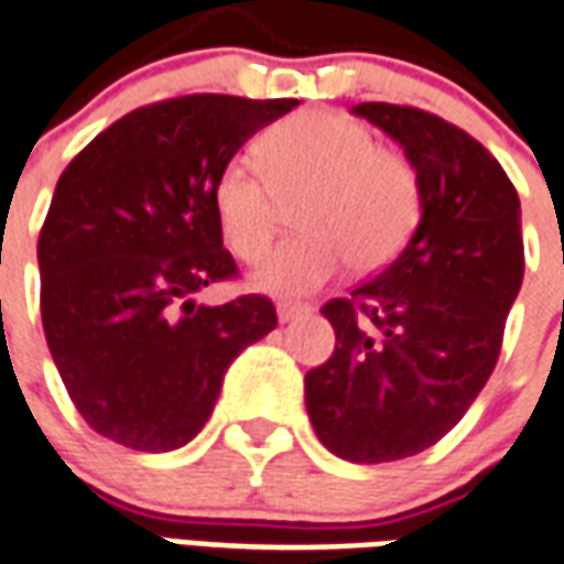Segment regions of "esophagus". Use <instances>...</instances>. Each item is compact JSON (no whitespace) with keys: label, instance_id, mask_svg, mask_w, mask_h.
<instances>
[{"label":"esophagus","instance_id":"1","mask_svg":"<svg viewBox=\"0 0 564 564\" xmlns=\"http://www.w3.org/2000/svg\"><path fill=\"white\" fill-rule=\"evenodd\" d=\"M276 312H279V322L285 324V322H294V318L303 315V312H310V306H306V303H291V300H285V303H279Z\"/></svg>","mask_w":564,"mask_h":564}]
</instances>
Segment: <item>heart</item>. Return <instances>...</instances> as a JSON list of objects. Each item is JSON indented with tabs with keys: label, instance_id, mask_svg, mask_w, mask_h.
<instances>
[{
	"label": "heart",
	"instance_id": "1",
	"mask_svg": "<svg viewBox=\"0 0 564 564\" xmlns=\"http://www.w3.org/2000/svg\"><path fill=\"white\" fill-rule=\"evenodd\" d=\"M261 170L234 159L213 183V209L234 252L254 261L273 240L282 204H294L300 234L279 242L254 270L273 294H306L345 261L357 273L390 264L423 213L421 180L397 150L378 147L367 122L339 110H310L258 143Z\"/></svg>",
	"mask_w": 564,
	"mask_h": 564
}]
</instances>
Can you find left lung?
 Segmentation results:
<instances>
[{
    "label": "left lung",
    "instance_id": "obj_1",
    "mask_svg": "<svg viewBox=\"0 0 564 564\" xmlns=\"http://www.w3.org/2000/svg\"><path fill=\"white\" fill-rule=\"evenodd\" d=\"M417 171V231L378 276L322 306L336 348L306 372V412L330 454L393 463L433 447L496 369L523 285L517 188L492 152L430 110L364 101Z\"/></svg>",
    "mask_w": 564,
    "mask_h": 564
}]
</instances>
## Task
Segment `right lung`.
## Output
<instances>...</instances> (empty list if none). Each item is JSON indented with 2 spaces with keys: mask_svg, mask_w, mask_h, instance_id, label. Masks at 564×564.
<instances>
[{
  "mask_svg": "<svg viewBox=\"0 0 564 564\" xmlns=\"http://www.w3.org/2000/svg\"><path fill=\"white\" fill-rule=\"evenodd\" d=\"M297 98L216 93L131 110L74 155L39 234L41 324L63 384L98 435L143 454L192 442L246 345L276 327L264 294L197 306L237 279L213 183Z\"/></svg>",
  "mask_w": 564,
  "mask_h": 564,
  "instance_id": "obj_1",
  "label": "right lung"
}]
</instances>
